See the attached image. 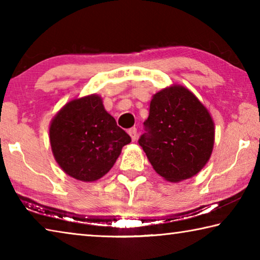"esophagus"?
<instances>
[{
  "label": "esophagus",
  "instance_id": "34e87169",
  "mask_svg": "<svg viewBox=\"0 0 260 260\" xmlns=\"http://www.w3.org/2000/svg\"><path fill=\"white\" fill-rule=\"evenodd\" d=\"M128 134L131 135V138L133 141H135L136 139H138V131H136L135 127H132V128L128 129Z\"/></svg>",
  "mask_w": 260,
  "mask_h": 260
}]
</instances>
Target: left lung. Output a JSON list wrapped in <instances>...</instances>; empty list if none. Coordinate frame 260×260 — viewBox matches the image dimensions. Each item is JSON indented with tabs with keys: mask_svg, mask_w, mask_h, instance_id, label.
<instances>
[{
	"mask_svg": "<svg viewBox=\"0 0 260 260\" xmlns=\"http://www.w3.org/2000/svg\"><path fill=\"white\" fill-rule=\"evenodd\" d=\"M139 144L156 172L167 181L191 178L208 162L214 124L208 110L182 86L153 96Z\"/></svg>",
	"mask_w": 260,
	"mask_h": 260,
	"instance_id": "obj_1",
	"label": "left lung"
}]
</instances>
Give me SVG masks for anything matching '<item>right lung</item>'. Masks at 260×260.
I'll list each match as a JSON object with an SVG mask.
<instances>
[{"instance_id":"right-lung-1","label":"right lung","mask_w":260,"mask_h":260,"mask_svg":"<svg viewBox=\"0 0 260 260\" xmlns=\"http://www.w3.org/2000/svg\"><path fill=\"white\" fill-rule=\"evenodd\" d=\"M50 144L65 173L81 181L107 174L131 136L117 125L98 95L71 101L52 119Z\"/></svg>"}]
</instances>
